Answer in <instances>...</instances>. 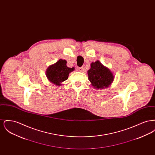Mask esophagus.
Returning <instances> with one entry per match:
<instances>
[{
  "instance_id": "obj_1",
  "label": "esophagus",
  "mask_w": 155,
  "mask_h": 155,
  "mask_svg": "<svg viewBox=\"0 0 155 155\" xmlns=\"http://www.w3.org/2000/svg\"><path fill=\"white\" fill-rule=\"evenodd\" d=\"M77 70H78V71L82 72V70H83V68H82V67H78V68H77Z\"/></svg>"
}]
</instances>
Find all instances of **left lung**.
<instances>
[{
    "label": "left lung",
    "mask_w": 155,
    "mask_h": 155,
    "mask_svg": "<svg viewBox=\"0 0 155 155\" xmlns=\"http://www.w3.org/2000/svg\"><path fill=\"white\" fill-rule=\"evenodd\" d=\"M88 74L91 85L97 89L108 88L114 80L112 72L98 60L91 64Z\"/></svg>",
    "instance_id": "8db88e82"
}]
</instances>
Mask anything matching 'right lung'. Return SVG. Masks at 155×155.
Returning <instances> with one entry per match:
<instances>
[{"label":"right lung","instance_id":"1","mask_svg":"<svg viewBox=\"0 0 155 155\" xmlns=\"http://www.w3.org/2000/svg\"><path fill=\"white\" fill-rule=\"evenodd\" d=\"M66 64V60L60 59L56 63L49 67L46 71L48 80L56 85H61V82L67 80L68 74L74 70V67H68Z\"/></svg>","mask_w":155,"mask_h":155}]
</instances>
